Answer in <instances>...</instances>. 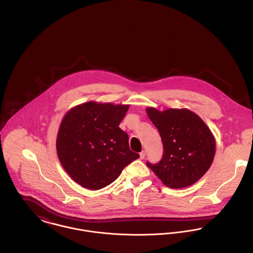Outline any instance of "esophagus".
I'll return each mask as SVG.
<instances>
[{
  "label": "esophagus",
  "instance_id": "34e87169",
  "mask_svg": "<svg viewBox=\"0 0 253 253\" xmlns=\"http://www.w3.org/2000/svg\"><path fill=\"white\" fill-rule=\"evenodd\" d=\"M145 155H146V153H145V151H142L140 154H139V156H140V159L141 160H143L145 158Z\"/></svg>",
  "mask_w": 253,
  "mask_h": 253
}]
</instances>
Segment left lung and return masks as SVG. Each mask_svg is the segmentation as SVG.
<instances>
[{"label":"left lung","mask_w":253,"mask_h":253,"mask_svg":"<svg viewBox=\"0 0 253 253\" xmlns=\"http://www.w3.org/2000/svg\"><path fill=\"white\" fill-rule=\"evenodd\" d=\"M146 113L164 145L161 162L147 163L148 168L171 189L186 188L200 180L212 165L216 150L215 137L210 127L189 109L159 111L147 107Z\"/></svg>","instance_id":"obj_1"}]
</instances>
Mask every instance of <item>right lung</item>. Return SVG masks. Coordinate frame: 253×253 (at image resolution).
<instances>
[{
    "mask_svg": "<svg viewBox=\"0 0 253 253\" xmlns=\"http://www.w3.org/2000/svg\"><path fill=\"white\" fill-rule=\"evenodd\" d=\"M129 105L88 101L70 109L56 137L57 156L73 180L88 190L102 189L139 158L119 127Z\"/></svg>",
    "mask_w": 253,
    "mask_h": 253,
    "instance_id": "obj_1",
    "label": "right lung"
}]
</instances>
